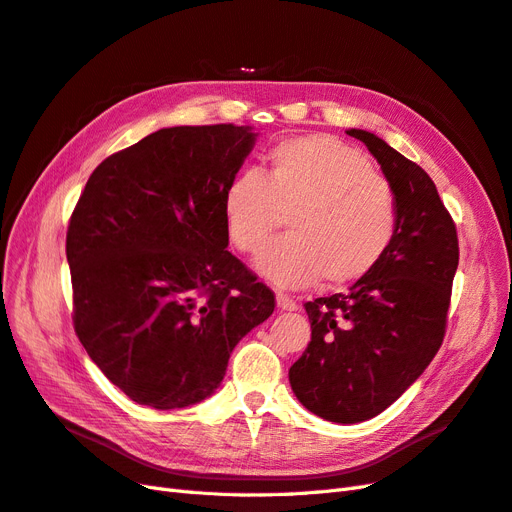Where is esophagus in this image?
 Segmentation results:
<instances>
[{"label":"esophagus","instance_id":"1","mask_svg":"<svg viewBox=\"0 0 512 512\" xmlns=\"http://www.w3.org/2000/svg\"><path fill=\"white\" fill-rule=\"evenodd\" d=\"M275 303H277V307L282 309V312H294V309H297L299 305H297V301L294 299H290L288 294H284V292H277V297H275Z\"/></svg>","mask_w":512,"mask_h":512}]
</instances>
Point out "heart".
Here are the masks:
<instances>
[{
    "mask_svg": "<svg viewBox=\"0 0 512 512\" xmlns=\"http://www.w3.org/2000/svg\"><path fill=\"white\" fill-rule=\"evenodd\" d=\"M280 215L288 235L262 247L256 271L284 288L318 280L337 288L361 280L389 250L397 200L359 149L309 134L271 151L267 177L243 170L224 192V224L239 252H256Z\"/></svg>",
    "mask_w": 512,
    "mask_h": 512,
    "instance_id": "heart-1",
    "label": "heart"
}]
</instances>
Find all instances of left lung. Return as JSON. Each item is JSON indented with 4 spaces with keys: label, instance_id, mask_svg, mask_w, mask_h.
Here are the masks:
<instances>
[{
    "label": "left lung",
    "instance_id": "left-lung-1",
    "mask_svg": "<svg viewBox=\"0 0 512 512\" xmlns=\"http://www.w3.org/2000/svg\"><path fill=\"white\" fill-rule=\"evenodd\" d=\"M359 138L397 200V228L378 265L348 292L305 303L312 342L288 371L292 393L331 423L378 416L436 356L459 265L457 230L436 183L380 136Z\"/></svg>",
    "mask_w": 512,
    "mask_h": 512
}]
</instances>
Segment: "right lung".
Returning <instances> with one entry per match:
<instances>
[{"label": "right lung", "instance_id": "1", "mask_svg": "<svg viewBox=\"0 0 512 512\" xmlns=\"http://www.w3.org/2000/svg\"><path fill=\"white\" fill-rule=\"evenodd\" d=\"M252 126L162 128L113 153L74 207V331L102 374L156 410L198 404L275 307L228 247L224 192Z\"/></svg>", "mask_w": 512, "mask_h": 512}]
</instances>
